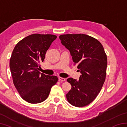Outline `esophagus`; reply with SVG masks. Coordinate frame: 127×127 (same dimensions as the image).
<instances>
[{"label":"esophagus","instance_id":"1","mask_svg":"<svg viewBox=\"0 0 127 127\" xmlns=\"http://www.w3.org/2000/svg\"><path fill=\"white\" fill-rule=\"evenodd\" d=\"M58 79H59V81L60 82H64V81H65V78H62V77H59Z\"/></svg>","mask_w":127,"mask_h":127}]
</instances>
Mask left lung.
<instances>
[{
    "instance_id": "1",
    "label": "left lung",
    "mask_w": 127,
    "mask_h": 127,
    "mask_svg": "<svg viewBox=\"0 0 127 127\" xmlns=\"http://www.w3.org/2000/svg\"><path fill=\"white\" fill-rule=\"evenodd\" d=\"M59 38L81 73L79 80L67 79L72 88L66 99L73 106H85L97 97L105 80L107 62L104 49L97 40L85 34H66Z\"/></svg>"
}]
</instances>
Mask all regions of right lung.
Returning a JSON list of instances; mask_svg holds the SVG:
<instances>
[{
    "label": "right lung",
    "mask_w": 127,
    "mask_h": 127,
    "mask_svg": "<svg viewBox=\"0 0 127 127\" xmlns=\"http://www.w3.org/2000/svg\"><path fill=\"white\" fill-rule=\"evenodd\" d=\"M57 37L50 34H32L17 43L12 52L9 66L14 85L21 97L31 104L45 100L58 79L39 72L40 63Z\"/></svg>",
    "instance_id": "add662e5"
}]
</instances>
